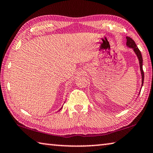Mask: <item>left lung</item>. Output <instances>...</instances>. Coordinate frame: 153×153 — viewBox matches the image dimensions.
Masks as SVG:
<instances>
[{
  "label": "left lung",
  "mask_w": 153,
  "mask_h": 153,
  "mask_svg": "<svg viewBox=\"0 0 153 153\" xmlns=\"http://www.w3.org/2000/svg\"><path fill=\"white\" fill-rule=\"evenodd\" d=\"M127 43H126V45L128 48H131L133 49V52H135V54H136L138 60H139V63H140V71H141V76H142V85H141V88L143 86V83H144V71H143V69H142V62H143V59H142V54L140 52V50L138 49V48L137 47L136 44L134 41H133L131 38H130L129 37H127ZM140 88V90H141ZM140 91L139 92V94L140 93Z\"/></svg>",
  "instance_id": "obj_1"
}]
</instances>
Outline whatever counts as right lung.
Wrapping results in <instances>:
<instances>
[{
  "label": "right lung",
  "mask_w": 153,
  "mask_h": 153,
  "mask_svg": "<svg viewBox=\"0 0 153 153\" xmlns=\"http://www.w3.org/2000/svg\"><path fill=\"white\" fill-rule=\"evenodd\" d=\"M62 107L61 108H60V110H61V109H62Z\"/></svg>",
  "instance_id": "1"
}]
</instances>
